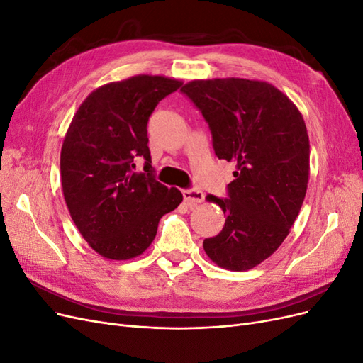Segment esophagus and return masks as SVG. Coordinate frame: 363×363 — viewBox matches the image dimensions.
<instances>
[{
  "instance_id": "1",
  "label": "esophagus",
  "mask_w": 363,
  "mask_h": 363,
  "mask_svg": "<svg viewBox=\"0 0 363 363\" xmlns=\"http://www.w3.org/2000/svg\"><path fill=\"white\" fill-rule=\"evenodd\" d=\"M183 199L189 207H194L199 203L204 201V192L199 191V189H184L183 191Z\"/></svg>"
}]
</instances>
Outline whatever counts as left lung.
I'll use <instances>...</instances> for the list:
<instances>
[{"label":"left lung","instance_id":"obj_1","mask_svg":"<svg viewBox=\"0 0 363 363\" xmlns=\"http://www.w3.org/2000/svg\"><path fill=\"white\" fill-rule=\"evenodd\" d=\"M182 92L203 113L218 159L236 164L228 199L207 195L225 224L204 239L206 255L230 271L255 268L286 239L304 201L311 145L303 115L267 82L192 80Z\"/></svg>","mask_w":363,"mask_h":363}]
</instances>
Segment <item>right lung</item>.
<instances>
[{
    "label": "right lung",
    "mask_w": 363,
    "mask_h": 363,
    "mask_svg": "<svg viewBox=\"0 0 363 363\" xmlns=\"http://www.w3.org/2000/svg\"><path fill=\"white\" fill-rule=\"evenodd\" d=\"M183 83L135 75L100 86L75 112L60 152L65 201L75 227L98 255L111 260L140 256L156 238L160 218L183 195L155 179L147 124L159 101ZM146 160L136 173L134 160Z\"/></svg>",
    "instance_id": "add662e5"
}]
</instances>
